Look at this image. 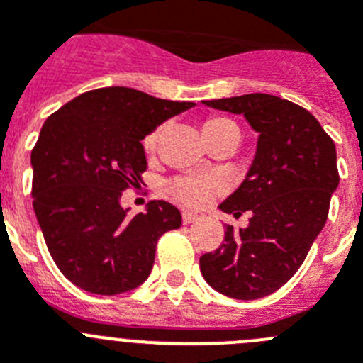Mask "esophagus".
I'll return each instance as SVG.
<instances>
[{
	"mask_svg": "<svg viewBox=\"0 0 363 363\" xmlns=\"http://www.w3.org/2000/svg\"><path fill=\"white\" fill-rule=\"evenodd\" d=\"M182 220H184V223L187 225V223H194V221L198 220V214L194 213H189V211H185L184 214H182Z\"/></svg>",
	"mask_w": 363,
	"mask_h": 363,
	"instance_id": "1",
	"label": "esophagus"
}]
</instances>
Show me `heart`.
I'll use <instances>...</instances> for the list:
<instances>
[{"label":"heart","mask_w":363,"mask_h":363,"mask_svg":"<svg viewBox=\"0 0 363 363\" xmlns=\"http://www.w3.org/2000/svg\"><path fill=\"white\" fill-rule=\"evenodd\" d=\"M225 125H234L233 121L227 118H209L203 123V133H211ZM160 138H162V127L154 129L152 133L147 134L143 140V145L149 154L158 149ZM171 191L174 192V196L182 200L184 203L191 205V207H203L209 203L216 194L225 191V184L220 178H196V176H187V178H178L171 184Z\"/></svg>","instance_id":"heart-1"}]
</instances>
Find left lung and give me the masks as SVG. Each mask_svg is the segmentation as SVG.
<instances>
[{
  "label": "left lung",
  "mask_w": 363,
  "mask_h": 363,
  "mask_svg": "<svg viewBox=\"0 0 363 363\" xmlns=\"http://www.w3.org/2000/svg\"><path fill=\"white\" fill-rule=\"evenodd\" d=\"M203 104L243 114L258 143L245 179L220 205L236 218L251 211L249 225H227L225 243L201 256L200 271L225 296L264 298L293 278L325 225L340 182L335 142L309 111L278 96L256 92Z\"/></svg>",
  "instance_id": "left-lung-1"
}]
</instances>
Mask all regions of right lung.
Listing matches in <instances>:
<instances>
[{
	"instance_id": "add662e5",
	"label": "right lung",
	"mask_w": 363,
	"mask_h": 363,
	"mask_svg": "<svg viewBox=\"0 0 363 363\" xmlns=\"http://www.w3.org/2000/svg\"><path fill=\"white\" fill-rule=\"evenodd\" d=\"M191 107L105 86L45 120L30 154L32 205L54 264L79 289L104 296L136 289L149 278L160 236L182 225L169 201L152 200L127 218L120 200L147 169L143 138Z\"/></svg>"
}]
</instances>
